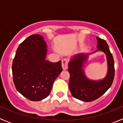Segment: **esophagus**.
I'll return each mask as SVG.
<instances>
[{"label":"esophagus","mask_w":123,"mask_h":123,"mask_svg":"<svg viewBox=\"0 0 123 123\" xmlns=\"http://www.w3.org/2000/svg\"><path fill=\"white\" fill-rule=\"evenodd\" d=\"M68 60L67 58H64L62 60V68L64 70H66V69L68 68Z\"/></svg>","instance_id":"34e87169"}]
</instances>
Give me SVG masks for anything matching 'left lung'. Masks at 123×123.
Returning <instances> with one entry per match:
<instances>
[{
	"instance_id": "1",
	"label": "left lung",
	"mask_w": 123,
	"mask_h": 123,
	"mask_svg": "<svg viewBox=\"0 0 123 123\" xmlns=\"http://www.w3.org/2000/svg\"><path fill=\"white\" fill-rule=\"evenodd\" d=\"M97 50L91 54L80 53L71 57L68 63V71L70 74L69 89L74 98L83 102H92L99 98L111 87L115 76L114 60L106 41L96 37ZM101 51L105 53L107 60V73L100 80H91L85 76L83 69L84 63L88 55Z\"/></svg>"
}]
</instances>
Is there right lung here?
Returning a JSON list of instances; mask_svg holds the SVG:
<instances>
[{"label": "right lung", "mask_w": 123, "mask_h": 123, "mask_svg": "<svg viewBox=\"0 0 123 123\" xmlns=\"http://www.w3.org/2000/svg\"><path fill=\"white\" fill-rule=\"evenodd\" d=\"M44 37L32 34L19 44L12 63L14 84L17 91L31 101H40L50 94L63 69L62 62L46 60L47 46Z\"/></svg>", "instance_id": "add662e5"}]
</instances>
